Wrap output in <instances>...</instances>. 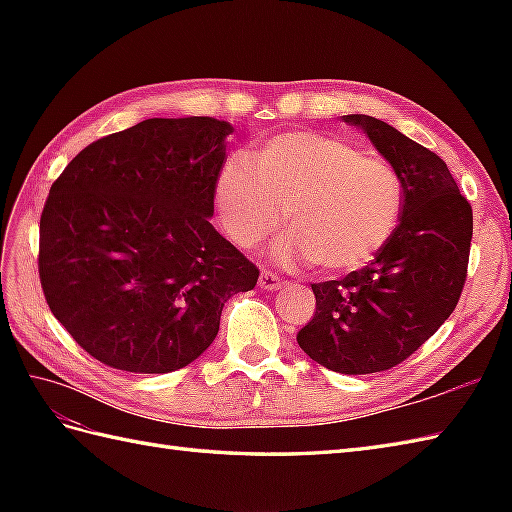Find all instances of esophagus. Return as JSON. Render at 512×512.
Segmentation results:
<instances>
[{"label":"esophagus","mask_w":512,"mask_h":512,"mask_svg":"<svg viewBox=\"0 0 512 512\" xmlns=\"http://www.w3.org/2000/svg\"><path fill=\"white\" fill-rule=\"evenodd\" d=\"M284 286H286V281L277 277L275 273H270V270H262V275H259V288H262V290L275 292V290H281Z\"/></svg>","instance_id":"obj_1"}]
</instances>
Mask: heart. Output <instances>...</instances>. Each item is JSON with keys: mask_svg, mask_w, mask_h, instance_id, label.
<instances>
[{"mask_svg": "<svg viewBox=\"0 0 512 512\" xmlns=\"http://www.w3.org/2000/svg\"><path fill=\"white\" fill-rule=\"evenodd\" d=\"M253 158L231 156L215 180L217 211L237 246H259L288 217L279 262L343 275L372 264L394 237L405 191L387 160L308 129L264 140Z\"/></svg>", "mask_w": 512, "mask_h": 512, "instance_id": "heart-1", "label": "heart"}]
</instances>
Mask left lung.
I'll use <instances>...</instances> for the list:
<instances>
[{
  "mask_svg": "<svg viewBox=\"0 0 512 512\" xmlns=\"http://www.w3.org/2000/svg\"><path fill=\"white\" fill-rule=\"evenodd\" d=\"M372 140L405 191L400 224L372 264L312 284L317 312L297 343L339 374L396 367L458 306L469 266L473 211L444 160L374 116H343Z\"/></svg>",
  "mask_w": 512,
  "mask_h": 512,
  "instance_id": "1",
  "label": "left lung"
}]
</instances>
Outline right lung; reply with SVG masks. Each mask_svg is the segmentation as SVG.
Instances as JSON below:
<instances>
[{"mask_svg": "<svg viewBox=\"0 0 512 512\" xmlns=\"http://www.w3.org/2000/svg\"><path fill=\"white\" fill-rule=\"evenodd\" d=\"M233 127L147 118L85 147L39 222V277L54 317L96 361L132 374L193 363L226 299L259 270L215 231V180Z\"/></svg>", "mask_w": 512, "mask_h": 512, "instance_id": "obj_1", "label": "right lung"}]
</instances>
